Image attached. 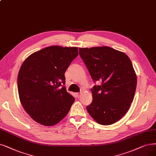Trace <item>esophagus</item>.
I'll return each instance as SVG.
<instances>
[{
    "mask_svg": "<svg viewBox=\"0 0 156 156\" xmlns=\"http://www.w3.org/2000/svg\"><path fill=\"white\" fill-rule=\"evenodd\" d=\"M76 97L79 98L80 96V93H76Z\"/></svg>",
    "mask_w": 156,
    "mask_h": 156,
    "instance_id": "obj_1",
    "label": "esophagus"
}]
</instances>
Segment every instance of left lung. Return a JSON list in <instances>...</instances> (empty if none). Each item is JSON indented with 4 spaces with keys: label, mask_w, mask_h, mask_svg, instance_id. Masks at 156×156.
<instances>
[{
    "label": "left lung",
    "mask_w": 156,
    "mask_h": 156,
    "mask_svg": "<svg viewBox=\"0 0 156 156\" xmlns=\"http://www.w3.org/2000/svg\"><path fill=\"white\" fill-rule=\"evenodd\" d=\"M79 55L94 83L90 116L104 126L111 125L126 115L134 99L137 77L131 61L122 52L109 47L79 48Z\"/></svg>",
    "instance_id": "1"
}]
</instances>
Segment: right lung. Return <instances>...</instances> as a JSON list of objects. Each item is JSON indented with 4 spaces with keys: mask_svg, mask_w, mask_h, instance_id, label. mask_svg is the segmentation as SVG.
I'll return each mask as SVG.
<instances>
[{
    "mask_svg": "<svg viewBox=\"0 0 156 156\" xmlns=\"http://www.w3.org/2000/svg\"><path fill=\"white\" fill-rule=\"evenodd\" d=\"M77 55V47L51 46L23 61L18 75V95L24 109L36 122L55 125L70 111L75 98L65 87V73Z\"/></svg>",
    "mask_w": 156,
    "mask_h": 156,
    "instance_id": "add662e5",
    "label": "right lung"
}]
</instances>
